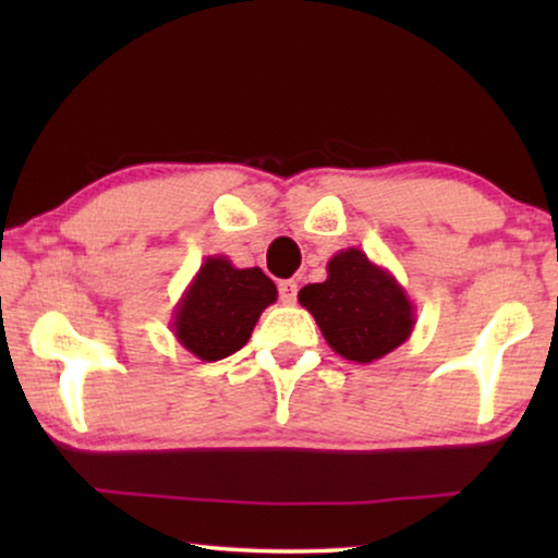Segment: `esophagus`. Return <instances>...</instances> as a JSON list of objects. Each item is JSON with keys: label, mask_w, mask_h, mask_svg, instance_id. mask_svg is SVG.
Wrapping results in <instances>:
<instances>
[{"label": "esophagus", "mask_w": 558, "mask_h": 558, "mask_svg": "<svg viewBox=\"0 0 558 558\" xmlns=\"http://www.w3.org/2000/svg\"><path fill=\"white\" fill-rule=\"evenodd\" d=\"M279 296L284 304H292L296 300V281L294 279L279 281Z\"/></svg>", "instance_id": "esophagus-1"}]
</instances>
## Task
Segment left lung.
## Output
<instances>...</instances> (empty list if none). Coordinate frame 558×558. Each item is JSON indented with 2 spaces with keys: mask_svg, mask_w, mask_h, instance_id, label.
<instances>
[{
  "mask_svg": "<svg viewBox=\"0 0 558 558\" xmlns=\"http://www.w3.org/2000/svg\"><path fill=\"white\" fill-rule=\"evenodd\" d=\"M296 300L315 317L335 353L373 363L409 340L416 315L407 289L361 248H342L327 262V279L300 289Z\"/></svg>",
  "mask_w": 558,
  "mask_h": 558,
  "instance_id": "obj_1",
  "label": "left lung"
}]
</instances>
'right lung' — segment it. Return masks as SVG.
<instances>
[{
	"label": "right lung",
	"mask_w": 558,
	"mask_h": 558,
	"mask_svg": "<svg viewBox=\"0 0 558 558\" xmlns=\"http://www.w3.org/2000/svg\"><path fill=\"white\" fill-rule=\"evenodd\" d=\"M277 284L266 274L235 269L228 256H208L174 304L172 332L201 361H220L246 345Z\"/></svg>",
	"instance_id": "add662e5"
}]
</instances>
